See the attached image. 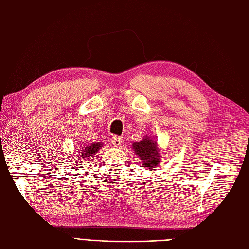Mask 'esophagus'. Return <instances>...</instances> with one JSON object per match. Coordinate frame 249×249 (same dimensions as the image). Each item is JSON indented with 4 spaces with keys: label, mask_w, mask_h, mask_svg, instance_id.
Masks as SVG:
<instances>
[{
    "label": "esophagus",
    "mask_w": 249,
    "mask_h": 249,
    "mask_svg": "<svg viewBox=\"0 0 249 249\" xmlns=\"http://www.w3.org/2000/svg\"><path fill=\"white\" fill-rule=\"evenodd\" d=\"M111 142H112L113 145H114L115 147H117V146H119L120 144H122L123 139H122V137H119V136H113L112 139H111Z\"/></svg>",
    "instance_id": "esophagus-1"
}]
</instances>
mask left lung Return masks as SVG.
Returning a JSON list of instances; mask_svg holds the SVG:
<instances>
[{"label": "left lung", "instance_id": "1", "mask_svg": "<svg viewBox=\"0 0 249 249\" xmlns=\"http://www.w3.org/2000/svg\"><path fill=\"white\" fill-rule=\"evenodd\" d=\"M133 150L142 162V167L155 168L160 161V152L157 145V141H154L148 136H144L141 141L133 143Z\"/></svg>", "mask_w": 249, "mask_h": 249}]
</instances>
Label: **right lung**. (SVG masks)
<instances>
[{
	"label": "right lung",
	"mask_w": 249,
	"mask_h": 249,
	"mask_svg": "<svg viewBox=\"0 0 249 249\" xmlns=\"http://www.w3.org/2000/svg\"><path fill=\"white\" fill-rule=\"evenodd\" d=\"M102 146H103V143L97 142V143H92V144L87 145L86 147L83 148V150L80 152V155H79V160H81L80 162L87 161V159H89L90 157H93V155H95L97 153V150H99Z\"/></svg>",
	"instance_id": "obj_1"
}]
</instances>
